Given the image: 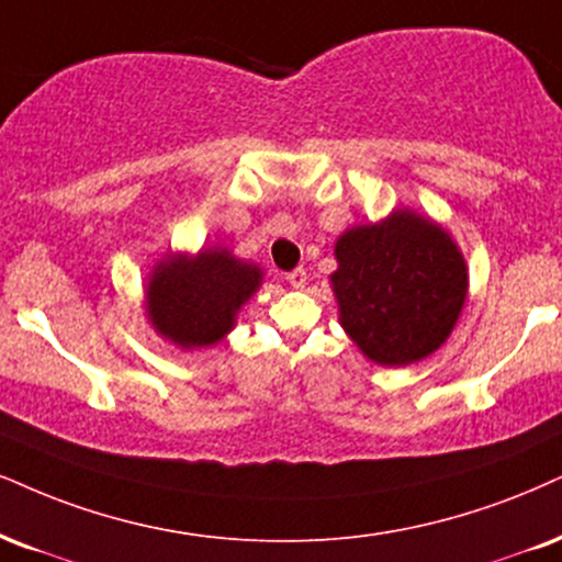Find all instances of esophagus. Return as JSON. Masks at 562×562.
<instances>
[{
	"label": "esophagus",
	"instance_id": "obj_1",
	"mask_svg": "<svg viewBox=\"0 0 562 562\" xmlns=\"http://www.w3.org/2000/svg\"><path fill=\"white\" fill-rule=\"evenodd\" d=\"M286 281L292 283L294 289H304V283H307V270L304 268L292 270V273H286Z\"/></svg>",
	"mask_w": 562,
	"mask_h": 562
}]
</instances>
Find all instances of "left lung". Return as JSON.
Returning <instances> with one entry per match:
<instances>
[{
    "instance_id": "1",
    "label": "left lung",
    "mask_w": 562,
    "mask_h": 562,
    "mask_svg": "<svg viewBox=\"0 0 562 562\" xmlns=\"http://www.w3.org/2000/svg\"><path fill=\"white\" fill-rule=\"evenodd\" d=\"M330 273L338 323L380 367L422 362L453 334L469 294L461 247L412 207L346 228Z\"/></svg>"
}]
</instances>
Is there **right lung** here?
Instances as JSON below:
<instances>
[{
    "instance_id": "1",
    "label": "right lung",
    "mask_w": 562,
    "mask_h": 562,
    "mask_svg": "<svg viewBox=\"0 0 562 562\" xmlns=\"http://www.w3.org/2000/svg\"><path fill=\"white\" fill-rule=\"evenodd\" d=\"M262 286V268L228 247L169 252L150 270L143 292L148 323L182 351L218 344L237 325L241 307Z\"/></svg>"
}]
</instances>
